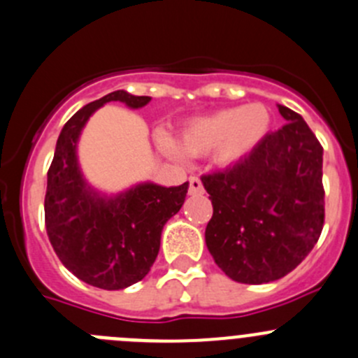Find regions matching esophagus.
Masks as SVG:
<instances>
[{
  "label": "esophagus",
  "instance_id": "esophagus-1",
  "mask_svg": "<svg viewBox=\"0 0 358 358\" xmlns=\"http://www.w3.org/2000/svg\"><path fill=\"white\" fill-rule=\"evenodd\" d=\"M204 189H203V183H201V180L197 178V176H190L189 178V194L190 196H197V194H203Z\"/></svg>",
  "mask_w": 358,
  "mask_h": 358
}]
</instances>
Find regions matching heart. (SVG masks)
I'll return each instance as SVG.
<instances>
[{"instance_id": "b5f03b06", "label": "heart", "mask_w": 358, "mask_h": 358, "mask_svg": "<svg viewBox=\"0 0 358 358\" xmlns=\"http://www.w3.org/2000/svg\"><path fill=\"white\" fill-rule=\"evenodd\" d=\"M271 126L269 108L262 103H250L189 120L180 131L178 145L164 133H159L157 143L162 152L175 159H183V154L192 157L211 154L215 164L231 168L257 150Z\"/></svg>"}]
</instances>
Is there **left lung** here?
<instances>
[{"label": "left lung", "instance_id": "1", "mask_svg": "<svg viewBox=\"0 0 358 358\" xmlns=\"http://www.w3.org/2000/svg\"><path fill=\"white\" fill-rule=\"evenodd\" d=\"M285 119L245 161L201 178L213 204L204 239L231 280L260 285L283 278L313 250L324 227V148L303 117Z\"/></svg>", "mask_w": 358, "mask_h": 358}]
</instances>
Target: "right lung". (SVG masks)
I'll list each match as a JSON object with an SVG mask.
<instances>
[{"label":"right lung","instance_id":"add662e5","mask_svg":"<svg viewBox=\"0 0 358 358\" xmlns=\"http://www.w3.org/2000/svg\"><path fill=\"white\" fill-rule=\"evenodd\" d=\"M150 99L115 91L80 108L59 134L47 175L45 227L54 252L76 278L103 290L126 289L148 275L162 229L182 208L189 183L141 182L122 192H101L80 168V134L106 103L120 101L138 110Z\"/></svg>","mask_w":358,"mask_h":358}]
</instances>
